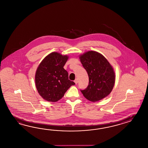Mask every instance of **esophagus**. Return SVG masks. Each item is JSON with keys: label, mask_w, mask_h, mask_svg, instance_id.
<instances>
[{"label": "esophagus", "mask_w": 148, "mask_h": 148, "mask_svg": "<svg viewBox=\"0 0 148 148\" xmlns=\"http://www.w3.org/2000/svg\"><path fill=\"white\" fill-rule=\"evenodd\" d=\"M78 79H75V80L74 81V82L76 84H78Z\"/></svg>", "instance_id": "esophagus-1"}]
</instances>
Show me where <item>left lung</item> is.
I'll list each match as a JSON object with an SVG mask.
<instances>
[{"label": "left lung", "mask_w": 148, "mask_h": 148, "mask_svg": "<svg viewBox=\"0 0 148 148\" xmlns=\"http://www.w3.org/2000/svg\"><path fill=\"white\" fill-rule=\"evenodd\" d=\"M80 59L89 77L87 88L80 89L83 95L92 102L108 96L115 82L114 69L109 62L103 55L95 51L86 52L80 56Z\"/></svg>", "instance_id": "left-lung-1"}]
</instances>
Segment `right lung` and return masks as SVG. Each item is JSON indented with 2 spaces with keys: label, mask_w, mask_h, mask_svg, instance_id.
<instances>
[{
  "label": "right lung",
  "mask_w": 148,
  "mask_h": 148,
  "mask_svg": "<svg viewBox=\"0 0 148 148\" xmlns=\"http://www.w3.org/2000/svg\"><path fill=\"white\" fill-rule=\"evenodd\" d=\"M67 56L53 52L45 57L36 73L35 83L38 93L45 100L56 102L64 96L70 86L75 85L69 79L63 68Z\"/></svg>",
  "instance_id": "add662e5"
}]
</instances>
